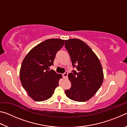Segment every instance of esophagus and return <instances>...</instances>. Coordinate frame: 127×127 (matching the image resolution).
Masks as SVG:
<instances>
[{
    "label": "esophagus",
    "mask_w": 127,
    "mask_h": 127,
    "mask_svg": "<svg viewBox=\"0 0 127 127\" xmlns=\"http://www.w3.org/2000/svg\"><path fill=\"white\" fill-rule=\"evenodd\" d=\"M63 78H64V79H66L68 78V72L67 71H66L63 74Z\"/></svg>",
    "instance_id": "34e87169"
}]
</instances>
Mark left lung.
<instances>
[{
  "instance_id": "left-lung-1",
  "label": "left lung",
  "mask_w": 127,
  "mask_h": 127,
  "mask_svg": "<svg viewBox=\"0 0 127 127\" xmlns=\"http://www.w3.org/2000/svg\"><path fill=\"white\" fill-rule=\"evenodd\" d=\"M72 65L77 70L68 74L71 87L65 90L72 100L83 102L90 100L100 89L104 80V73L97 55L85 42L78 38L65 41Z\"/></svg>"
}]
</instances>
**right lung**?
Returning a JSON list of instances; mask_svg holds the SVG:
<instances>
[{"mask_svg": "<svg viewBox=\"0 0 127 127\" xmlns=\"http://www.w3.org/2000/svg\"><path fill=\"white\" fill-rule=\"evenodd\" d=\"M64 40L50 38L40 43L30 50L23 60L20 69L21 82L29 96L36 101H42L52 96L59 86L62 75L49 70L57 53Z\"/></svg>", "mask_w": 127, "mask_h": 127, "instance_id": "obj_1", "label": "right lung"}]
</instances>
